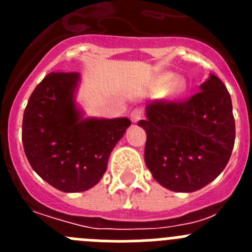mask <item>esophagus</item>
<instances>
[{"instance_id": "esophagus-1", "label": "esophagus", "mask_w": 252, "mask_h": 252, "mask_svg": "<svg viewBox=\"0 0 252 252\" xmlns=\"http://www.w3.org/2000/svg\"><path fill=\"white\" fill-rule=\"evenodd\" d=\"M142 117H144V111H142L141 108H135V110L131 111L130 119L133 124H136L140 120H142Z\"/></svg>"}]
</instances>
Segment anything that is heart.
<instances>
[{"instance_id":"obj_1","label":"heart","mask_w":252,"mask_h":252,"mask_svg":"<svg viewBox=\"0 0 252 252\" xmlns=\"http://www.w3.org/2000/svg\"><path fill=\"white\" fill-rule=\"evenodd\" d=\"M175 79H177V77H175L174 74L168 73V74L162 75L160 81H161V84L164 87L171 86V91H173V93H179L180 91L183 90V84L178 81L175 82Z\"/></svg>"}]
</instances>
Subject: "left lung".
<instances>
[{
    "instance_id": "1",
    "label": "left lung",
    "mask_w": 252,
    "mask_h": 252,
    "mask_svg": "<svg viewBox=\"0 0 252 252\" xmlns=\"http://www.w3.org/2000/svg\"><path fill=\"white\" fill-rule=\"evenodd\" d=\"M183 102L153 101L146 119L145 162L154 179L173 192H195L226 168L235 144L232 102L216 75Z\"/></svg>"
}]
</instances>
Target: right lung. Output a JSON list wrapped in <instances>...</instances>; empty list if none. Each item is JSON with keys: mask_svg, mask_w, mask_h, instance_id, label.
I'll list each match as a JSON object with an SVG mask.
<instances>
[{"mask_svg": "<svg viewBox=\"0 0 252 252\" xmlns=\"http://www.w3.org/2000/svg\"><path fill=\"white\" fill-rule=\"evenodd\" d=\"M81 74L50 73L31 93L22 120V144L31 168L51 187L84 192L106 173L111 151L131 121L84 119L75 103Z\"/></svg>", "mask_w": 252, "mask_h": 252, "instance_id": "1", "label": "right lung"}]
</instances>
